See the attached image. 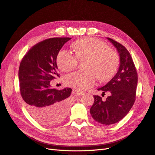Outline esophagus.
<instances>
[{
	"mask_svg": "<svg viewBox=\"0 0 155 155\" xmlns=\"http://www.w3.org/2000/svg\"><path fill=\"white\" fill-rule=\"evenodd\" d=\"M74 92L77 95H78V96H82V95L84 94V92H82V91H80V90H75Z\"/></svg>",
	"mask_w": 155,
	"mask_h": 155,
	"instance_id": "1",
	"label": "esophagus"
}]
</instances>
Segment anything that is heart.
<instances>
[{
    "label": "heart",
    "mask_w": 155,
    "mask_h": 155,
    "mask_svg": "<svg viewBox=\"0 0 155 155\" xmlns=\"http://www.w3.org/2000/svg\"><path fill=\"white\" fill-rule=\"evenodd\" d=\"M76 54L67 50H62L57 58L58 67L64 72L77 68L80 60L90 59L87 72L77 71L67 74L65 84L79 90H84L95 85L97 79L101 82L109 81L117 73L119 57L115 51L100 40L86 38L74 44Z\"/></svg>",
    "instance_id": "1"
}]
</instances>
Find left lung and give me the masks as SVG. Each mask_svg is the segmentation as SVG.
<instances>
[{
  "instance_id": "1",
  "label": "left lung",
  "mask_w": 155,
  "mask_h": 155,
  "mask_svg": "<svg viewBox=\"0 0 155 155\" xmlns=\"http://www.w3.org/2000/svg\"><path fill=\"white\" fill-rule=\"evenodd\" d=\"M116 48L120 56V67L111 80L97 90L106 92L109 96L105 100L94 96V103L90 114L97 122L105 125L114 124L121 120L128 113L136 100L137 73L136 67L126 48L114 40L107 38Z\"/></svg>"
}]
</instances>
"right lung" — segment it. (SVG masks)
I'll return each instance as SVG.
<instances>
[{
    "label": "right lung",
    "mask_w": 155,
    "mask_h": 155,
    "mask_svg": "<svg viewBox=\"0 0 155 155\" xmlns=\"http://www.w3.org/2000/svg\"><path fill=\"white\" fill-rule=\"evenodd\" d=\"M69 37L50 38L33 46L23 58L19 68L20 93L27 110L37 122L57 124L69 107L72 89L51 88L50 81L59 77L56 59Z\"/></svg>",
    "instance_id": "right-lung-1"
}]
</instances>
